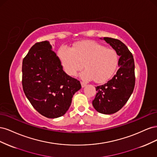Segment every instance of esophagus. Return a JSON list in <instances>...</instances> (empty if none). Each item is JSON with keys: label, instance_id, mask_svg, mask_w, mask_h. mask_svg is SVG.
Here are the masks:
<instances>
[{"label": "esophagus", "instance_id": "esophagus-1", "mask_svg": "<svg viewBox=\"0 0 157 157\" xmlns=\"http://www.w3.org/2000/svg\"><path fill=\"white\" fill-rule=\"evenodd\" d=\"M81 85H82V87L84 88L87 85V83L86 82H81Z\"/></svg>", "mask_w": 157, "mask_h": 157}]
</instances>
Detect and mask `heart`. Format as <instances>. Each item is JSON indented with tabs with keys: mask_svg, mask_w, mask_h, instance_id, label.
<instances>
[{
	"mask_svg": "<svg viewBox=\"0 0 157 157\" xmlns=\"http://www.w3.org/2000/svg\"><path fill=\"white\" fill-rule=\"evenodd\" d=\"M58 55L68 75H75L84 66L86 69L80 74L81 78L86 80L94 78L96 82H106L112 77L118 60L115 50L106 48L94 41L80 42L71 48L61 46Z\"/></svg>",
	"mask_w": 157,
	"mask_h": 157,
	"instance_id": "1",
	"label": "heart"
}]
</instances>
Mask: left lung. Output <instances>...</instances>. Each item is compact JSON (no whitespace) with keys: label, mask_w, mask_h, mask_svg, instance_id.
<instances>
[{"label":"left lung","mask_w":157,"mask_h":157,"mask_svg":"<svg viewBox=\"0 0 157 157\" xmlns=\"http://www.w3.org/2000/svg\"><path fill=\"white\" fill-rule=\"evenodd\" d=\"M103 40L120 56L119 69L107 83L96 87L98 92L92 105L98 112L111 115L122 109L134 91L135 65L132 54L122 42L109 37H104Z\"/></svg>","instance_id":"8db88e82"}]
</instances>
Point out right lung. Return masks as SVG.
Instances as JSON below:
<instances>
[{"mask_svg":"<svg viewBox=\"0 0 157 157\" xmlns=\"http://www.w3.org/2000/svg\"><path fill=\"white\" fill-rule=\"evenodd\" d=\"M22 86L33 107L49 118L65 115L73 95L81 88L79 80L64 72L47 40L35 43L23 58Z\"/></svg>","mask_w":157,"mask_h":157,"instance_id":"obj_1","label":"right lung"}]
</instances>
